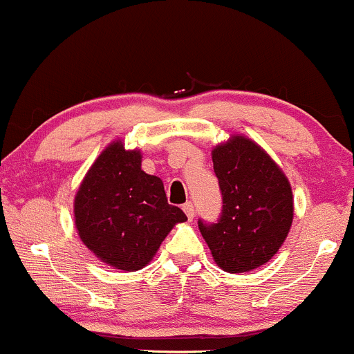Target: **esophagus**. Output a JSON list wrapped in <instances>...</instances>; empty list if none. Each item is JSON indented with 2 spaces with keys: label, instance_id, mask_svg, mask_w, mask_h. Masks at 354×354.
<instances>
[{
  "label": "esophagus",
  "instance_id": "1",
  "mask_svg": "<svg viewBox=\"0 0 354 354\" xmlns=\"http://www.w3.org/2000/svg\"><path fill=\"white\" fill-rule=\"evenodd\" d=\"M183 211H185V214L188 216V219H193L194 218V206L193 203H186V205H183Z\"/></svg>",
  "mask_w": 354,
  "mask_h": 354
}]
</instances>
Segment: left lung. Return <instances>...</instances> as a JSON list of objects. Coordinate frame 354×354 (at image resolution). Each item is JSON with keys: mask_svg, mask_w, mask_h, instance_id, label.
Returning <instances> with one entry per match:
<instances>
[{"mask_svg": "<svg viewBox=\"0 0 354 354\" xmlns=\"http://www.w3.org/2000/svg\"><path fill=\"white\" fill-rule=\"evenodd\" d=\"M211 158L223 211L218 223L198 226L223 271L246 273L283 246L295 216L293 191L273 158L248 136L231 135L214 146Z\"/></svg>", "mask_w": 354, "mask_h": 354, "instance_id": "left-lung-1", "label": "left lung"}]
</instances>
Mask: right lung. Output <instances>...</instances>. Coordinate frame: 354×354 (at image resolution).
Wrapping results in <instances>:
<instances>
[{"mask_svg": "<svg viewBox=\"0 0 354 354\" xmlns=\"http://www.w3.org/2000/svg\"><path fill=\"white\" fill-rule=\"evenodd\" d=\"M141 149L111 141L84 174L73 203L83 245L123 271L145 268L186 214L168 205L163 181L141 169Z\"/></svg>", "mask_w": 354, "mask_h": 354, "instance_id": "add662e5", "label": "right lung"}]
</instances>
